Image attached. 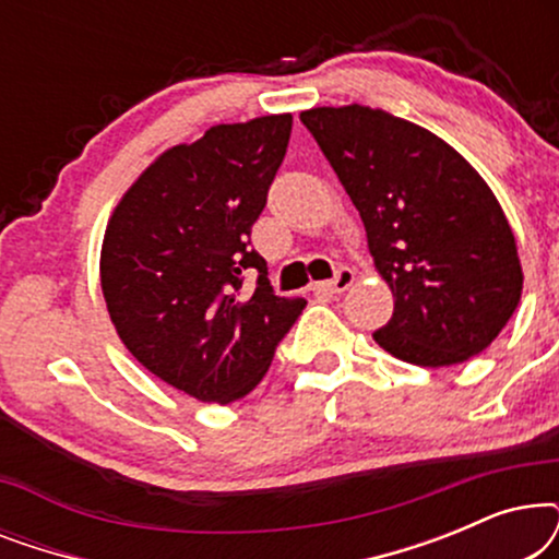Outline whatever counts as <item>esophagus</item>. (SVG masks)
I'll use <instances>...</instances> for the list:
<instances>
[{"label":"esophagus","instance_id":"1","mask_svg":"<svg viewBox=\"0 0 559 559\" xmlns=\"http://www.w3.org/2000/svg\"><path fill=\"white\" fill-rule=\"evenodd\" d=\"M356 274L350 266H338V272H335V277L331 282H320L312 289H323V293H346V289L354 285Z\"/></svg>","mask_w":559,"mask_h":559}]
</instances>
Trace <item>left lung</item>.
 I'll return each instance as SVG.
<instances>
[{
    "instance_id": "1",
    "label": "left lung",
    "mask_w": 559,
    "mask_h": 559,
    "mask_svg": "<svg viewBox=\"0 0 559 559\" xmlns=\"http://www.w3.org/2000/svg\"><path fill=\"white\" fill-rule=\"evenodd\" d=\"M300 121L356 205L394 295V316L373 341L430 369L491 346L524 274L486 180L440 136L381 109L318 106Z\"/></svg>"
}]
</instances>
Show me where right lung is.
<instances>
[{
    "label": "right lung",
    "mask_w": 559,
    "mask_h": 559,
    "mask_svg": "<svg viewBox=\"0 0 559 559\" xmlns=\"http://www.w3.org/2000/svg\"><path fill=\"white\" fill-rule=\"evenodd\" d=\"M289 132V114L211 127L159 155L106 226L102 289L121 343L201 402L247 396L305 308L274 295L251 249ZM247 269L258 272L249 298L240 295Z\"/></svg>",
    "instance_id": "1"
}]
</instances>
